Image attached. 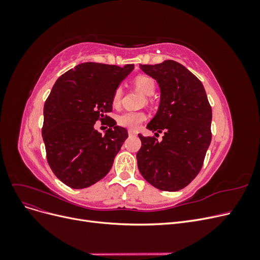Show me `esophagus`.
Here are the masks:
<instances>
[{"label": "esophagus", "mask_w": 260, "mask_h": 260, "mask_svg": "<svg viewBox=\"0 0 260 260\" xmlns=\"http://www.w3.org/2000/svg\"><path fill=\"white\" fill-rule=\"evenodd\" d=\"M128 133H129L130 137L138 136V131H137V130H133V129H129V130H128Z\"/></svg>", "instance_id": "obj_1"}]
</instances>
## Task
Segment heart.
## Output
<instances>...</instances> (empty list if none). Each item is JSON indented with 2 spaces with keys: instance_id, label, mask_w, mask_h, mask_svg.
Instances as JSON below:
<instances>
[{
  "instance_id": "b5f03b06",
  "label": "heart",
  "mask_w": 260,
  "mask_h": 260,
  "mask_svg": "<svg viewBox=\"0 0 260 260\" xmlns=\"http://www.w3.org/2000/svg\"><path fill=\"white\" fill-rule=\"evenodd\" d=\"M136 88H138L140 91H142L146 95H152V94L156 90V82L152 77L146 75H140L136 77V79L133 80ZM122 88L120 85H118L114 90L112 95V105L114 107H118L121 103L122 99ZM146 119V115L144 112H124L117 117V122L121 127L129 128L136 130L138 129L142 122Z\"/></svg>"
}]
</instances>
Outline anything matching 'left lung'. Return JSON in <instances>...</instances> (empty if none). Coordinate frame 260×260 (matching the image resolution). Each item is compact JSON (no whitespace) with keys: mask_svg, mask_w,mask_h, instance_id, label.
Wrapping results in <instances>:
<instances>
[{"mask_svg":"<svg viewBox=\"0 0 260 260\" xmlns=\"http://www.w3.org/2000/svg\"><path fill=\"white\" fill-rule=\"evenodd\" d=\"M141 68L158 82L161 93L159 109L147 129L165 136L158 142L155 137L139 135L138 167L153 186L179 191L203 167L211 141V106L199 78L179 62L165 60Z\"/></svg>","mask_w":260,"mask_h":260,"instance_id":"8db88e82","label":"left lung"}]
</instances>
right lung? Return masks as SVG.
Masks as SVG:
<instances>
[{"instance_id":"right-lung-1","label":"right lung","mask_w":260,"mask_h":260,"mask_svg":"<svg viewBox=\"0 0 260 260\" xmlns=\"http://www.w3.org/2000/svg\"><path fill=\"white\" fill-rule=\"evenodd\" d=\"M135 68L83 62L61 75L44 104L42 138L46 159L54 175L72 188L88 187L111 170L128 132L107 116L112 95ZM109 119L105 135L93 129Z\"/></svg>"}]
</instances>
